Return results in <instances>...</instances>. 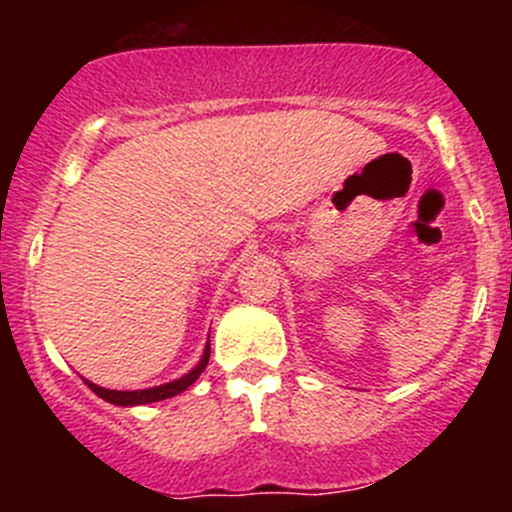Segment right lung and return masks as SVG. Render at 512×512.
<instances>
[{"label":"right lung","instance_id":"right-lung-1","mask_svg":"<svg viewBox=\"0 0 512 512\" xmlns=\"http://www.w3.org/2000/svg\"><path fill=\"white\" fill-rule=\"evenodd\" d=\"M208 359H210V344L208 349H205L203 359H200V364L195 366L190 374H185L183 379L178 381H170V384H163V386H156V389H143V391H113V389H101V386L91 384V381H86L89 384V389L94 391V394L101 396V399H106L108 404H116V406H136V404H153V401H163V399H170V396L180 394V391L188 389L190 384H193L195 379H198L200 374L205 371V366H208Z\"/></svg>","mask_w":512,"mask_h":512}]
</instances>
